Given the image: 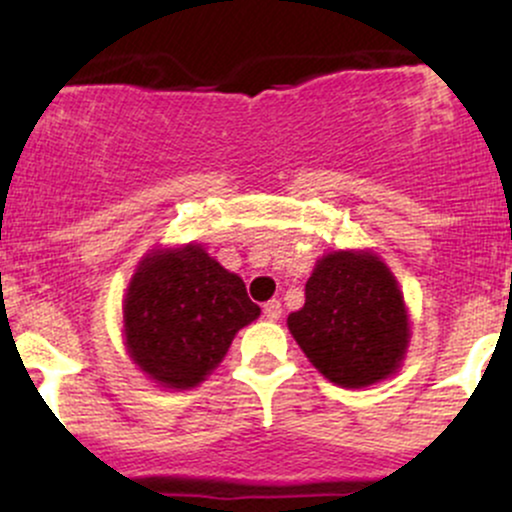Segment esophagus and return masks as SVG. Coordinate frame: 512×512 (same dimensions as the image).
Listing matches in <instances>:
<instances>
[{
    "mask_svg": "<svg viewBox=\"0 0 512 512\" xmlns=\"http://www.w3.org/2000/svg\"><path fill=\"white\" fill-rule=\"evenodd\" d=\"M262 313H264V317H267V320H272V322L279 320V317H281V303L276 301V298H274V301H267V303H264Z\"/></svg>",
    "mask_w": 512,
    "mask_h": 512,
    "instance_id": "1",
    "label": "esophagus"
}]
</instances>
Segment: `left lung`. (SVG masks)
I'll list each match as a JSON object with an SVG mask.
<instances>
[{"label":"left lung","mask_w":512,"mask_h":512,"mask_svg":"<svg viewBox=\"0 0 512 512\" xmlns=\"http://www.w3.org/2000/svg\"><path fill=\"white\" fill-rule=\"evenodd\" d=\"M289 330L310 363L344 387L395 373L409 339L395 276L370 252L322 257L305 284V305L289 315Z\"/></svg>","instance_id":"obj_1"}]
</instances>
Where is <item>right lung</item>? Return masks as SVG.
<instances>
[{"label": "right lung", "instance_id": "add662e5", "mask_svg": "<svg viewBox=\"0 0 512 512\" xmlns=\"http://www.w3.org/2000/svg\"><path fill=\"white\" fill-rule=\"evenodd\" d=\"M257 315L243 279L187 245L142 262L127 289L125 337L149 378L185 390L219 366L236 332Z\"/></svg>", "mask_w": 512, "mask_h": 512}]
</instances>
